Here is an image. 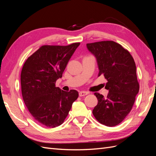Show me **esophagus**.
Listing matches in <instances>:
<instances>
[{
  "instance_id": "obj_1",
  "label": "esophagus",
  "mask_w": 156,
  "mask_h": 156,
  "mask_svg": "<svg viewBox=\"0 0 156 156\" xmlns=\"http://www.w3.org/2000/svg\"><path fill=\"white\" fill-rule=\"evenodd\" d=\"M87 94H88V92H85V91H81V92H79V96H81V97L86 96V95H87Z\"/></svg>"
}]
</instances>
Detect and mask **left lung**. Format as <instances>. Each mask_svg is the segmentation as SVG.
<instances>
[{"instance_id": "left-lung-1", "label": "left lung", "mask_w": 156, "mask_h": 156, "mask_svg": "<svg viewBox=\"0 0 156 156\" xmlns=\"http://www.w3.org/2000/svg\"><path fill=\"white\" fill-rule=\"evenodd\" d=\"M87 47L96 57L98 76L104 75L108 90L106 98L94 93L98 102L92 113L100 123L115 126L129 114L139 93L135 61L128 51L113 41L87 44Z\"/></svg>"}]
</instances>
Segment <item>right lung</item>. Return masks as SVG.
<instances>
[{
	"instance_id": "right-lung-1",
	"label": "right lung",
	"mask_w": 156,
	"mask_h": 156,
	"mask_svg": "<svg viewBox=\"0 0 156 156\" xmlns=\"http://www.w3.org/2000/svg\"><path fill=\"white\" fill-rule=\"evenodd\" d=\"M80 43L43 45L27 58L21 73L23 101L34 119L47 127L62 124L79 93L55 87Z\"/></svg>"
}]
</instances>
